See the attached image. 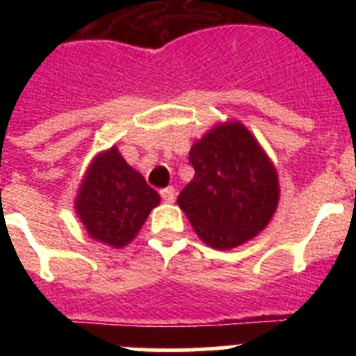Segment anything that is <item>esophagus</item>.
<instances>
[{"label":"esophagus","mask_w":356,"mask_h":356,"mask_svg":"<svg viewBox=\"0 0 356 356\" xmlns=\"http://www.w3.org/2000/svg\"><path fill=\"white\" fill-rule=\"evenodd\" d=\"M160 196H162V201H165V203H175L176 191L172 187H165L160 191Z\"/></svg>","instance_id":"obj_1"}]
</instances>
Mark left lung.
<instances>
[{
  "label": "left lung",
  "mask_w": 356,
  "mask_h": 356,
  "mask_svg": "<svg viewBox=\"0 0 356 356\" xmlns=\"http://www.w3.org/2000/svg\"><path fill=\"white\" fill-rule=\"evenodd\" d=\"M188 162L196 175L178 205L205 244L232 250L269 225L280 200L278 175L244 124L213 127L191 147Z\"/></svg>",
  "instance_id": "1"
}]
</instances>
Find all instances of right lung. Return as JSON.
<instances>
[{
    "label": "right lung",
    "instance_id": "obj_1",
    "mask_svg": "<svg viewBox=\"0 0 356 356\" xmlns=\"http://www.w3.org/2000/svg\"><path fill=\"white\" fill-rule=\"evenodd\" d=\"M159 203V193L146 184L139 171L128 165L114 146L90 163L74 209L90 237L112 248H122L134 241Z\"/></svg>",
    "mask_w": 356,
    "mask_h": 356
}]
</instances>
